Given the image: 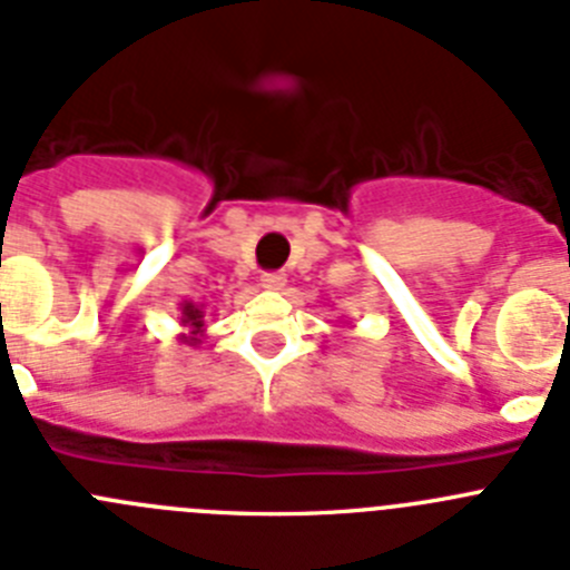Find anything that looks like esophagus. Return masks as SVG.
Returning a JSON list of instances; mask_svg holds the SVG:
<instances>
[{
    "label": "esophagus",
    "mask_w": 570,
    "mask_h": 570,
    "mask_svg": "<svg viewBox=\"0 0 570 570\" xmlns=\"http://www.w3.org/2000/svg\"><path fill=\"white\" fill-rule=\"evenodd\" d=\"M259 285H263L265 291H282V285H285V274H282V271H265V274L259 276Z\"/></svg>",
    "instance_id": "esophagus-1"
}]
</instances>
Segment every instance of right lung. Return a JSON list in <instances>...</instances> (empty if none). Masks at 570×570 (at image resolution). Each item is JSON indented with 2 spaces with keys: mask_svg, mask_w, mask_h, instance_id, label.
<instances>
[{
  "mask_svg": "<svg viewBox=\"0 0 570 570\" xmlns=\"http://www.w3.org/2000/svg\"><path fill=\"white\" fill-rule=\"evenodd\" d=\"M180 325L189 333H183V342L186 344H200L206 325H203V305L195 302H183L180 305Z\"/></svg>",
  "mask_w": 570,
  "mask_h": 570,
  "instance_id": "1",
  "label": "right lung"
}]
</instances>
